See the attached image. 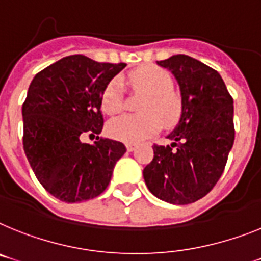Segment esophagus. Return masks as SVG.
<instances>
[{
  "mask_svg": "<svg viewBox=\"0 0 261 261\" xmlns=\"http://www.w3.org/2000/svg\"><path fill=\"white\" fill-rule=\"evenodd\" d=\"M136 148H137L136 144H126V150H128V152H133Z\"/></svg>",
  "mask_w": 261,
  "mask_h": 261,
  "instance_id": "obj_1",
  "label": "esophagus"
}]
</instances>
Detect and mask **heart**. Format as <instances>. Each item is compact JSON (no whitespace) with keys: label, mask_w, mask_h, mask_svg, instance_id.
<instances>
[{"label":"heart","mask_w":261,"mask_h":261,"mask_svg":"<svg viewBox=\"0 0 261 261\" xmlns=\"http://www.w3.org/2000/svg\"><path fill=\"white\" fill-rule=\"evenodd\" d=\"M130 83L137 92L145 93L140 105V115H124L109 122L108 132L116 140L136 144L153 135L164 125H174L182 113L181 98L173 90V80L167 70L157 66H144L130 74ZM102 111L117 115L124 108L121 83L112 80L101 96Z\"/></svg>","instance_id":"heart-1"}]
</instances>
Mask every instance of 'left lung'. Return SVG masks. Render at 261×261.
<instances>
[{"label": "left lung", "mask_w": 261, "mask_h": 261, "mask_svg": "<svg viewBox=\"0 0 261 261\" xmlns=\"http://www.w3.org/2000/svg\"><path fill=\"white\" fill-rule=\"evenodd\" d=\"M157 65L177 80L182 113L167 136L173 143L153 145L144 180L160 200L185 205L210 193L223 174L234 141L233 98L220 74L196 58L176 55Z\"/></svg>", "instance_id": "obj_1"}]
</instances>
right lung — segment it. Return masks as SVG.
<instances>
[{
	"label": "right lung",
	"mask_w": 261,
	"mask_h": 261,
	"mask_svg": "<svg viewBox=\"0 0 261 261\" xmlns=\"http://www.w3.org/2000/svg\"><path fill=\"white\" fill-rule=\"evenodd\" d=\"M126 64L68 56L34 76L22 105L23 150L40 184L65 203L97 197L111 182L125 145L100 139L101 96ZM85 134L97 135L93 144Z\"/></svg>",
	"instance_id": "add662e5"
}]
</instances>
